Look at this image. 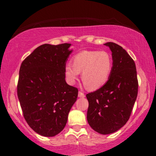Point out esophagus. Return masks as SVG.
Wrapping results in <instances>:
<instances>
[{
	"mask_svg": "<svg viewBox=\"0 0 156 156\" xmlns=\"http://www.w3.org/2000/svg\"><path fill=\"white\" fill-rule=\"evenodd\" d=\"M78 97H79V98H84V97H85V94H84V93H83L82 92H78Z\"/></svg>",
	"mask_w": 156,
	"mask_h": 156,
	"instance_id": "obj_1",
	"label": "esophagus"
}]
</instances>
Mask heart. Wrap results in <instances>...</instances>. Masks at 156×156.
Instances as JSON below:
<instances>
[{
    "instance_id": "b5f03b06",
    "label": "heart",
    "mask_w": 156,
    "mask_h": 156,
    "mask_svg": "<svg viewBox=\"0 0 156 156\" xmlns=\"http://www.w3.org/2000/svg\"><path fill=\"white\" fill-rule=\"evenodd\" d=\"M113 69V59L106 51H83L72 58L65 67V75L71 83L81 72V80L89 90H97L108 82Z\"/></svg>"
}]
</instances>
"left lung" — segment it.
Instances as JSON below:
<instances>
[{"mask_svg":"<svg viewBox=\"0 0 156 156\" xmlns=\"http://www.w3.org/2000/svg\"><path fill=\"white\" fill-rule=\"evenodd\" d=\"M112 52L113 69L103 87L88 93L87 121L93 130L110 134L129 119L138 94L136 69L133 58L119 44L107 42Z\"/></svg>","mask_w":156,"mask_h":156,"instance_id":"1","label":"left lung"}]
</instances>
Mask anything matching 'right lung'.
<instances>
[{
  "instance_id": "right-lung-1",
  "label": "right lung",
  "mask_w": 156,
  "mask_h": 156,
  "mask_svg": "<svg viewBox=\"0 0 156 156\" xmlns=\"http://www.w3.org/2000/svg\"><path fill=\"white\" fill-rule=\"evenodd\" d=\"M71 44H44L21 64L17 96L23 117L36 133L54 136L64 129L78 90L65 80Z\"/></svg>"
}]
</instances>
